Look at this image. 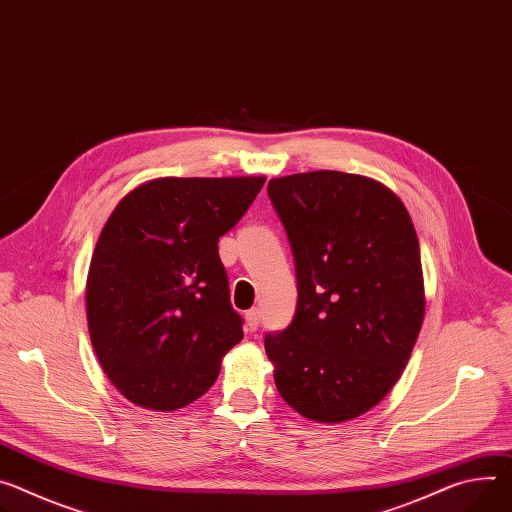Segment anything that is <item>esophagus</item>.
Here are the masks:
<instances>
[{
  "label": "esophagus",
  "instance_id": "34e87169",
  "mask_svg": "<svg viewBox=\"0 0 512 512\" xmlns=\"http://www.w3.org/2000/svg\"><path fill=\"white\" fill-rule=\"evenodd\" d=\"M245 320H247L249 331H257L259 322H261V312H259V308H251V310L245 314Z\"/></svg>",
  "mask_w": 512,
  "mask_h": 512
}]
</instances>
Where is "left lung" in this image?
<instances>
[{
    "instance_id": "1",
    "label": "left lung",
    "mask_w": 512,
    "mask_h": 512,
    "mask_svg": "<svg viewBox=\"0 0 512 512\" xmlns=\"http://www.w3.org/2000/svg\"><path fill=\"white\" fill-rule=\"evenodd\" d=\"M267 194L298 280L292 324L265 337L277 392L308 421H351L394 388L421 333L414 224L384 183L355 173L275 177Z\"/></svg>"
}]
</instances>
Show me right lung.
Masks as SVG:
<instances>
[{"label":"right lung","mask_w":512,"mask_h":512,"mask_svg":"<svg viewBox=\"0 0 512 512\" xmlns=\"http://www.w3.org/2000/svg\"><path fill=\"white\" fill-rule=\"evenodd\" d=\"M265 177H159L128 192L91 255L85 306L94 351L132 404L171 412L216 382L243 339L218 239Z\"/></svg>","instance_id":"add662e5"}]
</instances>
